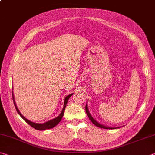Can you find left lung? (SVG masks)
Here are the masks:
<instances>
[{
	"label": "left lung",
	"mask_w": 155,
	"mask_h": 155,
	"mask_svg": "<svg viewBox=\"0 0 155 155\" xmlns=\"http://www.w3.org/2000/svg\"><path fill=\"white\" fill-rule=\"evenodd\" d=\"M85 111H86V114H87V115L88 117L91 120V122H92L94 125H96V127H98L99 128H105V129H113V128H114V127H106V126H104L103 124H101L98 122H96V120L93 118V117L91 116V114H90V113L89 112V110H88V107H87V104H86V106H85Z\"/></svg>",
	"instance_id": "8db88e82"
}]
</instances>
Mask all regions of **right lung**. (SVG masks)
<instances>
[{
	"mask_svg": "<svg viewBox=\"0 0 155 155\" xmlns=\"http://www.w3.org/2000/svg\"><path fill=\"white\" fill-rule=\"evenodd\" d=\"M73 94H70V95L67 96L65 98L64 100V107H63L62 109V111L61 112V114H59V116H57L55 118L49 120V121L46 122H44L42 123V124H38V123H34L33 122H31L29 120H27V118H25V117L23 116V115L21 114V113L20 112L19 110H18V107L16 104H15V100H14V93H13V91H12V97H13V101H14V106L15 107V109H16L17 112L18 113V114H19L21 117H22V118L24 119L25 121L28 123V124H29L31 127H32L33 128H35V129L38 130H46V129H50V128H52L55 127L57 124H59V122L61 121L63 116H64V111H65V107H66V104L67 103L68 101V100L70 98V96H72Z\"/></svg>",
	"mask_w": 155,
	"mask_h": 155,
	"instance_id": "1",
	"label": "right lung"
}]
</instances>
